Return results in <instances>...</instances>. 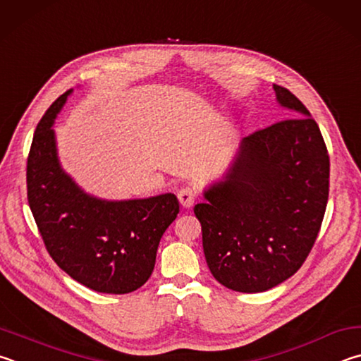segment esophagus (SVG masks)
Segmentation results:
<instances>
[{
  "label": "esophagus",
  "mask_w": 361,
  "mask_h": 361,
  "mask_svg": "<svg viewBox=\"0 0 361 361\" xmlns=\"http://www.w3.org/2000/svg\"><path fill=\"white\" fill-rule=\"evenodd\" d=\"M177 198H179L180 204L184 207H192L195 204V201H197L198 195H197V190L192 187H184L180 188L179 193H177Z\"/></svg>",
  "instance_id": "obj_1"
}]
</instances>
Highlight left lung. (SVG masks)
Listing matches in <instances>:
<instances>
[{"label":"left lung","mask_w":361,"mask_h":361,"mask_svg":"<svg viewBox=\"0 0 361 361\" xmlns=\"http://www.w3.org/2000/svg\"><path fill=\"white\" fill-rule=\"evenodd\" d=\"M274 92L292 118L244 137L226 179L193 209L212 276L243 293L273 288L301 268L330 192V157L317 122L287 88Z\"/></svg>","instance_id":"1"}]
</instances>
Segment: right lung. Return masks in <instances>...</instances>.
<instances>
[{
  "label": "right lung",
  "instance_id": "1",
  "mask_svg": "<svg viewBox=\"0 0 361 361\" xmlns=\"http://www.w3.org/2000/svg\"><path fill=\"white\" fill-rule=\"evenodd\" d=\"M71 90L36 126L27 160V197L52 260L82 286L123 295L142 287L155 267L163 233L179 214L173 193L103 201L80 190L56 158L54 118Z\"/></svg>",
  "mask_w": 361,
  "mask_h": 361
}]
</instances>
